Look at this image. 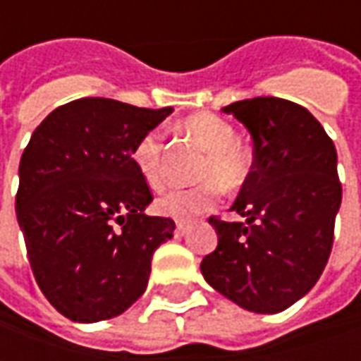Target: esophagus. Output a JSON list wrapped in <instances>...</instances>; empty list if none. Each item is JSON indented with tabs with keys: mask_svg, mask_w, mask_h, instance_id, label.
Masks as SVG:
<instances>
[{
	"mask_svg": "<svg viewBox=\"0 0 361 361\" xmlns=\"http://www.w3.org/2000/svg\"><path fill=\"white\" fill-rule=\"evenodd\" d=\"M188 231H190V225L188 223H185V221H176V233L183 237V235H187Z\"/></svg>",
	"mask_w": 361,
	"mask_h": 361,
	"instance_id": "1",
	"label": "esophagus"
}]
</instances>
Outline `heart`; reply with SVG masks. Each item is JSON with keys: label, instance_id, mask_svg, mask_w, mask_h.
I'll return each mask as SVG.
<instances>
[{"label": "heart", "instance_id": "b5f03b06", "mask_svg": "<svg viewBox=\"0 0 361 361\" xmlns=\"http://www.w3.org/2000/svg\"><path fill=\"white\" fill-rule=\"evenodd\" d=\"M183 128L207 150L197 178L204 183L190 188H174L157 201L162 215L188 219L209 211L219 199L221 188L239 190L253 171L251 154L239 146L233 124L216 114H195L183 122ZM164 132L160 128L145 132L132 148V162L140 178L154 190L164 187Z\"/></svg>", "mask_w": 361, "mask_h": 361}]
</instances>
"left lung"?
<instances>
[{"instance_id": "obj_1", "label": "left lung", "mask_w": 361, "mask_h": 361, "mask_svg": "<svg viewBox=\"0 0 361 361\" xmlns=\"http://www.w3.org/2000/svg\"><path fill=\"white\" fill-rule=\"evenodd\" d=\"M253 138V171L231 211L245 223L211 216L216 249L201 273L221 295L255 313H279L326 269L341 204L338 152L303 106L259 96L225 106Z\"/></svg>"}]
</instances>
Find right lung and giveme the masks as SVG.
I'll use <instances>...</instances> for the list:
<instances>
[{"instance_id": "1", "label": "right lung", "mask_w": 361, "mask_h": 361, "mask_svg": "<svg viewBox=\"0 0 361 361\" xmlns=\"http://www.w3.org/2000/svg\"><path fill=\"white\" fill-rule=\"evenodd\" d=\"M173 108L80 98L37 126L20 160L16 215L42 293L72 322L124 313L145 293L174 221L148 216L152 192L132 148Z\"/></svg>"}]
</instances>
